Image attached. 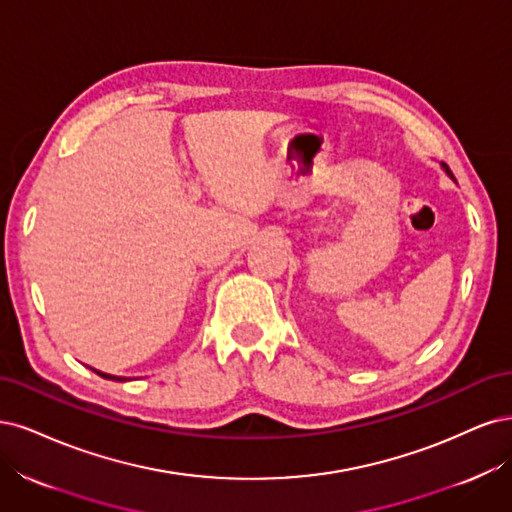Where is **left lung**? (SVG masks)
I'll list each match as a JSON object with an SVG mask.
<instances>
[{
    "label": "left lung",
    "instance_id": "1",
    "mask_svg": "<svg viewBox=\"0 0 512 512\" xmlns=\"http://www.w3.org/2000/svg\"><path fill=\"white\" fill-rule=\"evenodd\" d=\"M444 170H447V172H449V174H451V170H449V166H444ZM451 176H453V174H451Z\"/></svg>",
    "mask_w": 512,
    "mask_h": 512
}]
</instances>
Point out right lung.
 <instances>
[{
	"mask_svg": "<svg viewBox=\"0 0 512 512\" xmlns=\"http://www.w3.org/2000/svg\"><path fill=\"white\" fill-rule=\"evenodd\" d=\"M100 374L102 378H110V381H125V378H121V376H112V374H104V372H97Z\"/></svg>",
	"mask_w": 512,
	"mask_h": 512,
	"instance_id": "right-lung-1",
	"label": "right lung"
}]
</instances>
